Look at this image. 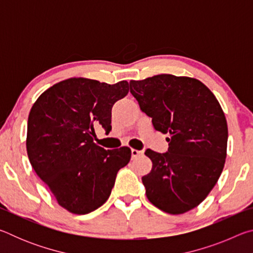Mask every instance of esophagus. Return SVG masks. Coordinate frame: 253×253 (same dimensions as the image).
Segmentation results:
<instances>
[{
	"label": "esophagus",
	"instance_id": "esophagus-1",
	"mask_svg": "<svg viewBox=\"0 0 253 253\" xmlns=\"http://www.w3.org/2000/svg\"><path fill=\"white\" fill-rule=\"evenodd\" d=\"M140 155H143V151H138V149H134V148L131 149L132 158H136V157H138Z\"/></svg>",
	"mask_w": 253,
	"mask_h": 253
}]
</instances>
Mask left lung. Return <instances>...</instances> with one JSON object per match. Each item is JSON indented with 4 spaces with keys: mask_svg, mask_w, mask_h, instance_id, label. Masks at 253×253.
I'll return each mask as SVG.
<instances>
[{
    "mask_svg": "<svg viewBox=\"0 0 253 253\" xmlns=\"http://www.w3.org/2000/svg\"><path fill=\"white\" fill-rule=\"evenodd\" d=\"M130 92L168 134L169 152L147 149L152 170L142 177L149 202L169 214H183L202 203L223 170L228 124L216 97L191 77L157 75L130 80Z\"/></svg>",
    "mask_w": 253,
    "mask_h": 253,
    "instance_id": "left-lung-1",
    "label": "left lung"
}]
</instances>
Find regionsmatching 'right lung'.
<instances>
[{
    "label": "right lung",
    "instance_id": "right-lung-1",
    "mask_svg": "<svg viewBox=\"0 0 253 253\" xmlns=\"http://www.w3.org/2000/svg\"><path fill=\"white\" fill-rule=\"evenodd\" d=\"M128 91L126 80L109 84L75 77L51 85L30 110V163L70 213L87 214L101 207L118 170L130 161L129 147L105 149L93 142L97 126L111 129V108Z\"/></svg>",
    "mask_w": 253,
    "mask_h": 253
}]
</instances>
